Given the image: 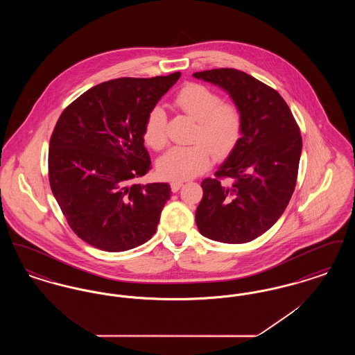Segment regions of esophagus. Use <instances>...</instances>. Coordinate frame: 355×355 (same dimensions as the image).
<instances>
[{
    "label": "esophagus",
    "mask_w": 355,
    "mask_h": 355,
    "mask_svg": "<svg viewBox=\"0 0 355 355\" xmlns=\"http://www.w3.org/2000/svg\"><path fill=\"white\" fill-rule=\"evenodd\" d=\"M184 181H173L171 184H170V186H171V191L173 193H177L180 189H181V186H184Z\"/></svg>",
    "instance_id": "34e87169"
}]
</instances>
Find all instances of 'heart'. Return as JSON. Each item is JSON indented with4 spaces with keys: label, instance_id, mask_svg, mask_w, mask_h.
Instances as JSON below:
<instances>
[{
    "label": "heart",
    "instance_id": "b5f03b06",
    "mask_svg": "<svg viewBox=\"0 0 355 355\" xmlns=\"http://www.w3.org/2000/svg\"><path fill=\"white\" fill-rule=\"evenodd\" d=\"M173 105L197 121L193 141L187 148H173L164 154L157 170L162 178L185 181L203 173L211 164L213 153L230 152L241 135L242 116L234 103L222 102L220 96L201 84H186L173 98ZM145 142L154 150L168 144L166 114L161 107H153L144 126Z\"/></svg>",
    "mask_w": 355,
    "mask_h": 355
}]
</instances>
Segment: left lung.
I'll return each instance as SVG.
<instances>
[{"mask_svg":"<svg viewBox=\"0 0 355 355\" xmlns=\"http://www.w3.org/2000/svg\"><path fill=\"white\" fill-rule=\"evenodd\" d=\"M217 85L242 116L241 138L216 171L202 181L196 222L203 236L245 243L262 236L282 216L297 184L302 137L277 90L236 69L193 74Z\"/></svg>","mask_w":355,"mask_h":355,"instance_id":"obj_1","label":"left lung"}]
</instances>
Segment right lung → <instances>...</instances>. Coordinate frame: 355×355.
<instances>
[{
    "label": "right lung",
    "instance_id": "obj_1",
    "mask_svg": "<svg viewBox=\"0 0 355 355\" xmlns=\"http://www.w3.org/2000/svg\"><path fill=\"white\" fill-rule=\"evenodd\" d=\"M181 73L117 78L93 86L57 121L49 182L71 230L105 252L148 242L170 200L169 184H132L150 170L144 146L149 112Z\"/></svg>",
    "mask_w": 355,
    "mask_h": 355
}]
</instances>
